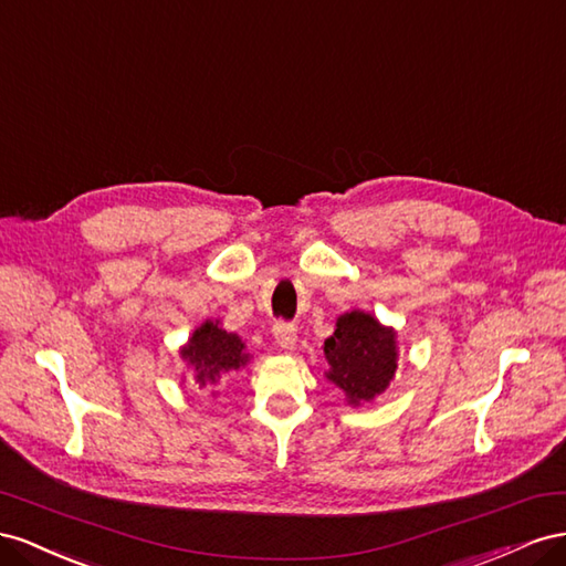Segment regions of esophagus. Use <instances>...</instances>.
Wrapping results in <instances>:
<instances>
[{"label":"esophagus","instance_id":"esophagus-1","mask_svg":"<svg viewBox=\"0 0 566 566\" xmlns=\"http://www.w3.org/2000/svg\"><path fill=\"white\" fill-rule=\"evenodd\" d=\"M272 334L274 338H277V344L286 350H292L296 346V325H292V322H284V319H277L272 325Z\"/></svg>","mask_w":566,"mask_h":566}]
</instances>
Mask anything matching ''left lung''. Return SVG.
<instances>
[{"mask_svg":"<svg viewBox=\"0 0 566 566\" xmlns=\"http://www.w3.org/2000/svg\"><path fill=\"white\" fill-rule=\"evenodd\" d=\"M327 379L342 386L353 406L373 400L396 373V334L360 311L336 319V332L325 342Z\"/></svg>","mask_w":566,"mask_h":566,"instance_id":"obj_1","label":"left lung"}]
</instances>
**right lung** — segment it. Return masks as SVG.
Here are the masks:
<instances>
[{"label":"right lung","mask_w":566,"mask_h":566,"mask_svg":"<svg viewBox=\"0 0 566 566\" xmlns=\"http://www.w3.org/2000/svg\"><path fill=\"white\" fill-rule=\"evenodd\" d=\"M182 358L197 369V384L206 386L216 384L222 373L247 365L249 355L237 334L220 329L218 322H203L182 348Z\"/></svg>","instance_id":"obj_1"}]
</instances>
